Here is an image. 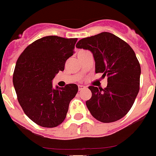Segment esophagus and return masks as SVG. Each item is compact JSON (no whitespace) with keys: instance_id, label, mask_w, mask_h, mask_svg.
Listing matches in <instances>:
<instances>
[{"instance_id":"obj_1","label":"esophagus","mask_w":156,"mask_h":156,"mask_svg":"<svg viewBox=\"0 0 156 156\" xmlns=\"http://www.w3.org/2000/svg\"><path fill=\"white\" fill-rule=\"evenodd\" d=\"M84 88H86L85 86H84V85H78V90H83V89H84Z\"/></svg>"}]
</instances>
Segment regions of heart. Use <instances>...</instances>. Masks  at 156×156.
<instances>
[{
  "label": "heart",
  "instance_id": "obj_1",
  "mask_svg": "<svg viewBox=\"0 0 156 156\" xmlns=\"http://www.w3.org/2000/svg\"><path fill=\"white\" fill-rule=\"evenodd\" d=\"M85 52V50H81V51H79V52H78V54L81 53V52Z\"/></svg>",
  "mask_w": 156,
  "mask_h": 156
}]
</instances>
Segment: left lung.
<instances>
[{"instance_id": "obj_1", "label": "left lung", "mask_w": 156, "mask_h": 156, "mask_svg": "<svg viewBox=\"0 0 156 156\" xmlns=\"http://www.w3.org/2000/svg\"><path fill=\"white\" fill-rule=\"evenodd\" d=\"M78 49L90 50L95 61V72L107 76V86L88 87L92 93L86 105L96 120L111 123L129 111L140 90L141 68L133 49L110 33L103 32L81 39Z\"/></svg>"}]
</instances>
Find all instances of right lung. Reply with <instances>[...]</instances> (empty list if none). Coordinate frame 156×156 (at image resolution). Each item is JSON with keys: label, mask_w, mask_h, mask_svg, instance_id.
<instances>
[{"label": "right lung", "mask_w": 156, "mask_h": 156, "mask_svg": "<svg viewBox=\"0 0 156 156\" xmlns=\"http://www.w3.org/2000/svg\"><path fill=\"white\" fill-rule=\"evenodd\" d=\"M77 40L45 36L29 45L16 61L13 83L18 102L29 118L43 127H55L64 121L78 92L75 84L55 89L52 84L73 55Z\"/></svg>", "instance_id": "right-lung-1"}]
</instances>
